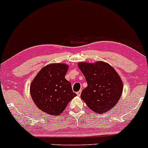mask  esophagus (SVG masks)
I'll list each match as a JSON object with an SVG mask.
<instances>
[{
    "instance_id": "1",
    "label": "esophagus",
    "mask_w": 148,
    "mask_h": 148,
    "mask_svg": "<svg viewBox=\"0 0 148 148\" xmlns=\"http://www.w3.org/2000/svg\"><path fill=\"white\" fill-rule=\"evenodd\" d=\"M81 90L78 91L77 92H76V95H77L78 96H80V95H81Z\"/></svg>"
}]
</instances>
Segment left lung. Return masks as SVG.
<instances>
[{"label":"left lung","instance_id":"obj_1","mask_svg":"<svg viewBox=\"0 0 148 148\" xmlns=\"http://www.w3.org/2000/svg\"><path fill=\"white\" fill-rule=\"evenodd\" d=\"M79 67L87 81L81 97L95 113H103L116 104L123 92V82L111 65L103 62H80Z\"/></svg>","mask_w":148,"mask_h":148}]
</instances>
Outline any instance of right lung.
I'll return each instance as SVG.
<instances>
[{
	"label": "right lung",
	"instance_id": "obj_1",
	"mask_svg": "<svg viewBox=\"0 0 148 148\" xmlns=\"http://www.w3.org/2000/svg\"><path fill=\"white\" fill-rule=\"evenodd\" d=\"M68 66L51 64L42 68L30 86L33 101L42 111L51 115H60L76 94L71 83L65 79Z\"/></svg>",
	"mask_w": 148,
	"mask_h": 148
}]
</instances>
